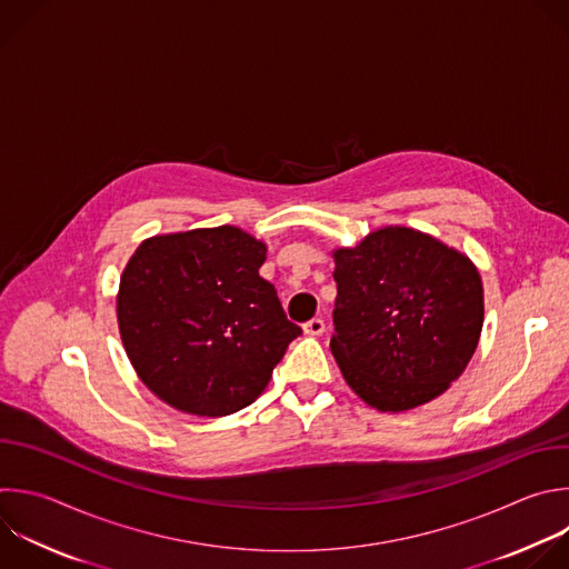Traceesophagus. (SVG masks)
<instances>
[{
    "instance_id": "1",
    "label": "esophagus",
    "mask_w": 569,
    "mask_h": 569,
    "mask_svg": "<svg viewBox=\"0 0 569 569\" xmlns=\"http://www.w3.org/2000/svg\"><path fill=\"white\" fill-rule=\"evenodd\" d=\"M303 332L319 337V335L326 332V321H323L321 317H315V319H310L308 323H303Z\"/></svg>"
}]
</instances>
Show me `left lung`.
<instances>
[{"mask_svg": "<svg viewBox=\"0 0 569 569\" xmlns=\"http://www.w3.org/2000/svg\"><path fill=\"white\" fill-rule=\"evenodd\" d=\"M332 257L330 350L348 387L385 413L442 396L473 357L485 321L471 259L400 226L375 230Z\"/></svg>", "mask_w": 569, "mask_h": 569, "instance_id": "1", "label": "left lung"}]
</instances>
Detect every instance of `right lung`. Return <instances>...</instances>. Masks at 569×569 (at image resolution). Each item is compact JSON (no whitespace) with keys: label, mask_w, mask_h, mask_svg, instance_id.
I'll return each mask as SVG.
<instances>
[{"label":"right lung","mask_w":569,"mask_h":569,"mask_svg":"<svg viewBox=\"0 0 569 569\" xmlns=\"http://www.w3.org/2000/svg\"><path fill=\"white\" fill-rule=\"evenodd\" d=\"M266 246L234 226L142 241L118 290V328L142 385L221 418L252 405L301 328L259 277Z\"/></svg>","instance_id":"1"}]
</instances>
